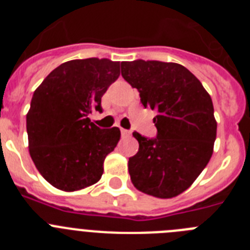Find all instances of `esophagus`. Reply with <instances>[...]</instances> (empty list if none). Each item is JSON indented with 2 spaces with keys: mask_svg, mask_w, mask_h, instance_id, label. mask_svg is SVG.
I'll list each match as a JSON object with an SVG mask.
<instances>
[{
  "mask_svg": "<svg viewBox=\"0 0 250 250\" xmlns=\"http://www.w3.org/2000/svg\"><path fill=\"white\" fill-rule=\"evenodd\" d=\"M121 135L124 136V138H129L130 135H131V132L129 131V130H125V129H121Z\"/></svg>",
  "mask_w": 250,
  "mask_h": 250,
  "instance_id": "1",
  "label": "esophagus"
}]
</instances>
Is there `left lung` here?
Wrapping results in <instances>:
<instances>
[{
    "label": "left lung",
    "mask_w": 250,
    "mask_h": 250,
    "mask_svg": "<svg viewBox=\"0 0 250 250\" xmlns=\"http://www.w3.org/2000/svg\"><path fill=\"white\" fill-rule=\"evenodd\" d=\"M121 75L155 110V139L139 132V151L129 159L138 190L161 199L182 194L200 175L213 155L216 120L210 95L187 67L161 61H124Z\"/></svg>",
    "instance_id": "8db88e82"
}]
</instances>
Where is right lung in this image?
<instances>
[{"instance_id":"obj_1","label":"right lung","mask_w":250,"mask_h":250,"mask_svg":"<svg viewBox=\"0 0 250 250\" xmlns=\"http://www.w3.org/2000/svg\"><path fill=\"white\" fill-rule=\"evenodd\" d=\"M119 75L118 61L71 60L35 90L26 115L28 150L52 187L75 191L101 179L104 160L121 134L119 127L100 129L87 116L103 111L101 98Z\"/></svg>"}]
</instances>
